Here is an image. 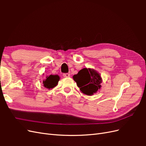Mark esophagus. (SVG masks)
<instances>
[{
	"mask_svg": "<svg viewBox=\"0 0 146 146\" xmlns=\"http://www.w3.org/2000/svg\"><path fill=\"white\" fill-rule=\"evenodd\" d=\"M70 76V74L69 73H65V74H63V77H69Z\"/></svg>",
	"mask_w": 146,
	"mask_h": 146,
	"instance_id": "1",
	"label": "esophagus"
}]
</instances>
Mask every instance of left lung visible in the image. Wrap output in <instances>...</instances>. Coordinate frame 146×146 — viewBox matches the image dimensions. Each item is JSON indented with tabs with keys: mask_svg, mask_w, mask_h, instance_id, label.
Instances as JSON below:
<instances>
[{
	"mask_svg": "<svg viewBox=\"0 0 146 146\" xmlns=\"http://www.w3.org/2000/svg\"><path fill=\"white\" fill-rule=\"evenodd\" d=\"M73 78L80 91L88 96L96 93L101 87L100 76L94 69H82L77 74L74 75Z\"/></svg>",
	"mask_w": 146,
	"mask_h": 146,
	"instance_id": "obj_1",
	"label": "left lung"
}]
</instances>
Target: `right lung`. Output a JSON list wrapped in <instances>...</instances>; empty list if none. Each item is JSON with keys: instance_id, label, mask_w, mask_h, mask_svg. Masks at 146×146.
Segmentation results:
<instances>
[{"instance_id": "1", "label": "right lung", "mask_w": 146, "mask_h": 146, "mask_svg": "<svg viewBox=\"0 0 146 146\" xmlns=\"http://www.w3.org/2000/svg\"><path fill=\"white\" fill-rule=\"evenodd\" d=\"M60 80V77L57 75H50L48 77H46L45 80L42 82L43 85L45 88L47 89H51L56 86Z\"/></svg>"}]
</instances>
